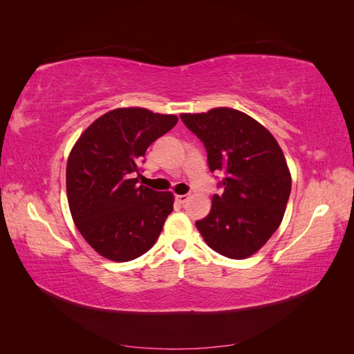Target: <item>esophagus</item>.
Returning a JSON list of instances; mask_svg holds the SVG:
<instances>
[{
    "label": "esophagus",
    "mask_w": 354,
    "mask_h": 354,
    "mask_svg": "<svg viewBox=\"0 0 354 354\" xmlns=\"http://www.w3.org/2000/svg\"><path fill=\"white\" fill-rule=\"evenodd\" d=\"M189 199V195H176V201L178 203H185Z\"/></svg>",
    "instance_id": "esophagus-1"
}]
</instances>
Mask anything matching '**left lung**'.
<instances>
[{
	"label": "left lung",
	"instance_id": "1",
	"mask_svg": "<svg viewBox=\"0 0 354 354\" xmlns=\"http://www.w3.org/2000/svg\"><path fill=\"white\" fill-rule=\"evenodd\" d=\"M181 120L205 145L211 171H224L223 194L196 221L203 241L229 259H248L282 223L291 173L272 133L254 118L232 108L181 113Z\"/></svg>",
	"mask_w": 354,
	"mask_h": 354
}]
</instances>
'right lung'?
I'll list each match as a JSON object with an SVG mask.
<instances>
[{"label": "right lung", "instance_id": "add662e5", "mask_svg": "<svg viewBox=\"0 0 354 354\" xmlns=\"http://www.w3.org/2000/svg\"><path fill=\"white\" fill-rule=\"evenodd\" d=\"M177 121L145 108H118L97 118L73 145L66 165L69 209L82 238L104 259L134 260L159 238L174 195L138 186V177H131L147 147Z\"/></svg>", "mask_w": 354, "mask_h": 354}]
</instances>
